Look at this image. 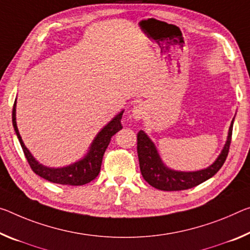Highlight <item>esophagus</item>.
Masks as SVG:
<instances>
[{"label": "esophagus", "mask_w": 250, "mask_h": 250, "mask_svg": "<svg viewBox=\"0 0 250 250\" xmlns=\"http://www.w3.org/2000/svg\"><path fill=\"white\" fill-rule=\"evenodd\" d=\"M146 106L144 104H140L134 106L132 109V117L134 120H140L145 117L146 114Z\"/></svg>", "instance_id": "obj_1"}]
</instances>
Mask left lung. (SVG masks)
Masks as SVG:
<instances>
[{"label": "left lung", "mask_w": 250, "mask_h": 250, "mask_svg": "<svg viewBox=\"0 0 250 250\" xmlns=\"http://www.w3.org/2000/svg\"><path fill=\"white\" fill-rule=\"evenodd\" d=\"M233 119L227 138V142L224 146L223 151L217 158V160L207 169L199 170L192 172L175 171L166 167L162 164L159 154L154 146L153 142L149 139L148 136L140 131L137 134V151L139 158L140 171L144 179L150 186L165 191H178V190L190 189L200 185L201 182L208 180L209 178L215 176L227 159L229 146L231 142Z\"/></svg>", "instance_id": "1"}]
</instances>
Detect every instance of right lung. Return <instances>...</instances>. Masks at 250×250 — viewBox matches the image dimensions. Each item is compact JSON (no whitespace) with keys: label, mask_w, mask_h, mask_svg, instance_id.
<instances>
[{"label":"right lung","mask_w":250,"mask_h":250,"mask_svg":"<svg viewBox=\"0 0 250 250\" xmlns=\"http://www.w3.org/2000/svg\"><path fill=\"white\" fill-rule=\"evenodd\" d=\"M15 105H17V101H15L13 104L12 122H13L15 133H17L20 144H21L22 150L23 152H24L26 160L29 162L30 167L33 170L34 173H37L40 177L44 178L47 181L54 182V184L82 186L92 181L93 179H96L99 172H100L102 158H104L105 149L108 148V146L110 144L111 138H112V136H114L119 130L122 129L121 119L122 114H124V111H121L117 117H114V119H112V120L99 132L96 139L93 141V144L90 146L89 152L86 153V156L83 158L82 160L70 165L68 167L57 169L47 168L44 167V166L40 165L39 162L34 159L32 154L30 153L24 144H23L22 138L20 136V132L17 126V121H15Z\"/></svg>","instance_id":"obj_1"}]
</instances>
